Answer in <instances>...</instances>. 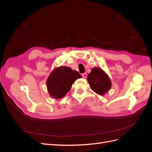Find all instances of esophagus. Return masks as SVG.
Masks as SVG:
<instances>
[{
	"instance_id": "1",
	"label": "esophagus",
	"mask_w": 152,
	"mask_h": 152,
	"mask_svg": "<svg viewBox=\"0 0 152 152\" xmlns=\"http://www.w3.org/2000/svg\"><path fill=\"white\" fill-rule=\"evenodd\" d=\"M82 76H83V77H84V78H86V77H87V73H86V72L83 73L82 75Z\"/></svg>"
}]
</instances>
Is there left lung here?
Returning <instances> with one entry per match:
<instances>
[{
  "label": "left lung",
  "instance_id": "obj_1",
  "mask_svg": "<svg viewBox=\"0 0 152 152\" xmlns=\"http://www.w3.org/2000/svg\"><path fill=\"white\" fill-rule=\"evenodd\" d=\"M87 81L91 89L95 93L104 95L111 87V82L108 75L103 70L98 67H94L88 75Z\"/></svg>",
  "mask_w": 152,
  "mask_h": 152
}]
</instances>
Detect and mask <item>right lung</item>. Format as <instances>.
Masks as SVG:
<instances>
[{"instance_id": "obj_1", "label": "right lung", "mask_w": 152, "mask_h": 152, "mask_svg": "<svg viewBox=\"0 0 152 152\" xmlns=\"http://www.w3.org/2000/svg\"><path fill=\"white\" fill-rule=\"evenodd\" d=\"M80 77L82 76L76 70H73L69 66H59L53 70L48 77V92L52 98H61L70 90L75 80Z\"/></svg>"}]
</instances>
